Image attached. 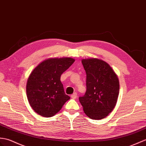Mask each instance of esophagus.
<instances>
[{"mask_svg":"<svg viewBox=\"0 0 146 146\" xmlns=\"http://www.w3.org/2000/svg\"><path fill=\"white\" fill-rule=\"evenodd\" d=\"M76 97H77V94L76 93H74L73 94H72V95H71V98H72V99H74V100L76 99Z\"/></svg>","mask_w":146,"mask_h":146,"instance_id":"1","label":"esophagus"}]
</instances>
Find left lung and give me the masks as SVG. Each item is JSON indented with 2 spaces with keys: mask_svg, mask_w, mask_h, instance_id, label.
<instances>
[{
  "mask_svg": "<svg viewBox=\"0 0 146 146\" xmlns=\"http://www.w3.org/2000/svg\"><path fill=\"white\" fill-rule=\"evenodd\" d=\"M86 73V91L79 101L86 116L100 120L108 116L117 103L119 92L117 75L110 65L98 58L83 59Z\"/></svg>",
  "mask_w": 146,
  "mask_h": 146,
  "instance_id": "1",
  "label": "left lung"
}]
</instances>
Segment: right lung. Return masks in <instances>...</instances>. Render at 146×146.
<instances>
[{
    "mask_svg": "<svg viewBox=\"0 0 146 146\" xmlns=\"http://www.w3.org/2000/svg\"><path fill=\"white\" fill-rule=\"evenodd\" d=\"M74 62L70 57L50 58L39 63L27 79L29 103L40 116L50 117L58 113L68 100L60 77Z\"/></svg>",
    "mask_w": 146,
    "mask_h": 146,
    "instance_id": "right-lung-1",
    "label": "right lung"
}]
</instances>
